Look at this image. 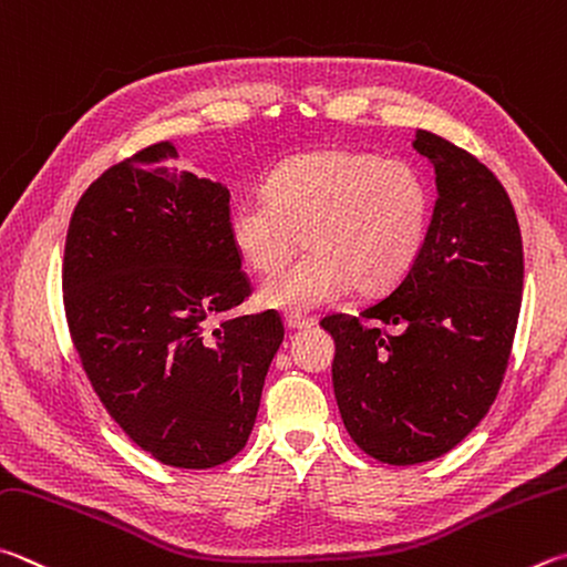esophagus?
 Masks as SVG:
<instances>
[{"instance_id": "esophagus-1", "label": "esophagus", "mask_w": 567, "mask_h": 567, "mask_svg": "<svg viewBox=\"0 0 567 567\" xmlns=\"http://www.w3.org/2000/svg\"><path fill=\"white\" fill-rule=\"evenodd\" d=\"M285 327L290 329V332H305V329H312L315 327V319L312 317H302V315H287L285 317Z\"/></svg>"}]
</instances>
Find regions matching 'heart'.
Returning <instances> with one entry per match:
<instances>
[{
	"label": "heart",
	"instance_id": "1",
	"mask_svg": "<svg viewBox=\"0 0 567 567\" xmlns=\"http://www.w3.org/2000/svg\"><path fill=\"white\" fill-rule=\"evenodd\" d=\"M431 190L404 161L329 148L280 163L265 198L233 205L228 233L240 260L275 275L305 240L307 252L260 287L270 310L302 315L334 302L349 287L382 295L416 265L426 245Z\"/></svg>",
	"mask_w": 567,
	"mask_h": 567
}]
</instances>
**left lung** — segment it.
<instances>
[{
  "instance_id": "obj_1",
  "label": "left lung",
  "mask_w": 567,
  "mask_h": 567,
  "mask_svg": "<svg viewBox=\"0 0 567 567\" xmlns=\"http://www.w3.org/2000/svg\"><path fill=\"white\" fill-rule=\"evenodd\" d=\"M436 173L426 245L394 292L357 317L332 315V384L354 444L411 466L461 444L498 394L516 334L523 243L498 178L471 153L419 131ZM384 323L391 333L379 330Z\"/></svg>"
}]
</instances>
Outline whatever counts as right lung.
<instances>
[{
  "label": "right lung",
  "mask_w": 567,
  "mask_h": 567,
  "mask_svg": "<svg viewBox=\"0 0 567 567\" xmlns=\"http://www.w3.org/2000/svg\"><path fill=\"white\" fill-rule=\"evenodd\" d=\"M156 143L81 195L64 250V307L91 386L166 466L213 468L248 444L277 312L225 319L250 295L233 248L228 185Z\"/></svg>",
  "instance_id": "add662e5"
}]
</instances>
